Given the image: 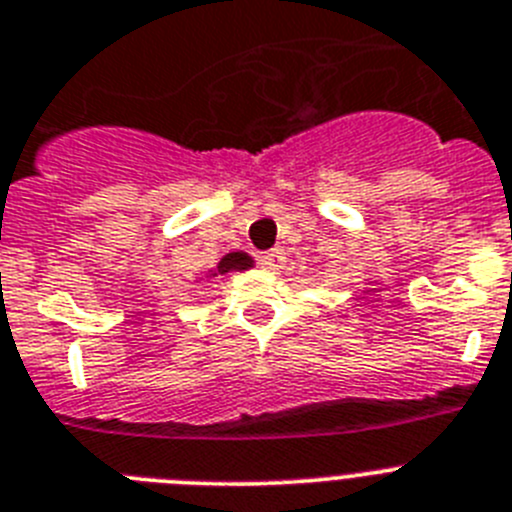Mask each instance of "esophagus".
Returning a JSON list of instances; mask_svg holds the SVG:
<instances>
[{"label": "esophagus", "instance_id": "1", "mask_svg": "<svg viewBox=\"0 0 512 512\" xmlns=\"http://www.w3.org/2000/svg\"><path fill=\"white\" fill-rule=\"evenodd\" d=\"M260 265L262 268H268V270H281L283 265H286V255H283V250H268V252H262L260 255Z\"/></svg>", "mask_w": 512, "mask_h": 512}]
</instances>
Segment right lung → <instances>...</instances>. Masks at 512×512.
Here are the masks:
<instances>
[{
    "instance_id": "obj_1",
    "label": "right lung",
    "mask_w": 512,
    "mask_h": 512,
    "mask_svg": "<svg viewBox=\"0 0 512 512\" xmlns=\"http://www.w3.org/2000/svg\"><path fill=\"white\" fill-rule=\"evenodd\" d=\"M252 268V260L244 252H231L219 262V273H229V270H247Z\"/></svg>"
}]
</instances>
